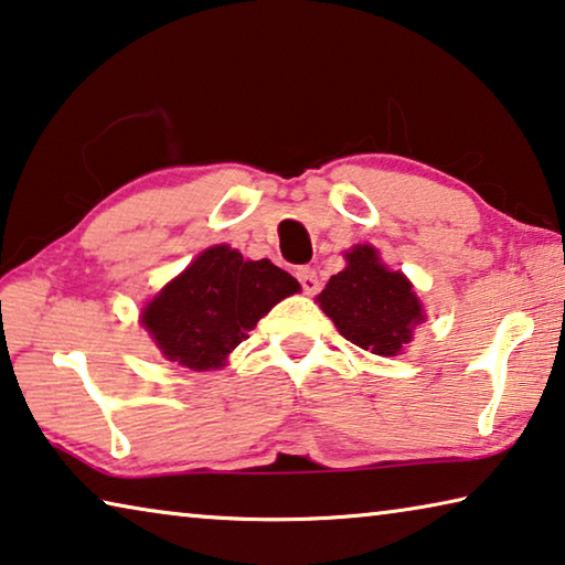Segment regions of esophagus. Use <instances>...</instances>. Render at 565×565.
<instances>
[{
    "label": "esophagus",
    "instance_id": "esophagus-1",
    "mask_svg": "<svg viewBox=\"0 0 565 565\" xmlns=\"http://www.w3.org/2000/svg\"><path fill=\"white\" fill-rule=\"evenodd\" d=\"M297 279H299V284H301V289L307 291V294H317V291H319V276H317L315 268L299 266V268H297Z\"/></svg>",
    "mask_w": 565,
    "mask_h": 565
}]
</instances>
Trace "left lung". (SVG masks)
Masks as SVG:
<instances>
[{
    "label": "left lung",
    "instance_id": "left-lung-1",
    "mask_svg": "<svg viewBox=\"0 0 565 565\" xmlns=\"http://www.w3.org/2000/svg\"><path fill=\"white\" fill-rule=\"evenodd\" d=\"M344 271L331 276L317 301L339 334L380 356H395L425 321L423 303L402 271H390L377 248H349Z\"/></svg>",
    "mask_w": 565,
    "mask_h": 565
}]
</instances>
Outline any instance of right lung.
Instances as JSON below:
<instances>
[{
    "label": "right lung",
    "mask_w": 565,
    "mask_h": 565,
    "mask_svg": "<svg viewBox=\"0 0 565 565\" xmlns=\"http://www.w3.org/2000/svg\"><path fill=\"white\" fill-rule=\"evenodd\" d=\"M299 289V281L268 258L246 262L221 244L168 281L142 309L140 324L166 360L195 372L218 370L258 319Z\"/></svg>",
    "instance_id": "1"
}]
</instances>
